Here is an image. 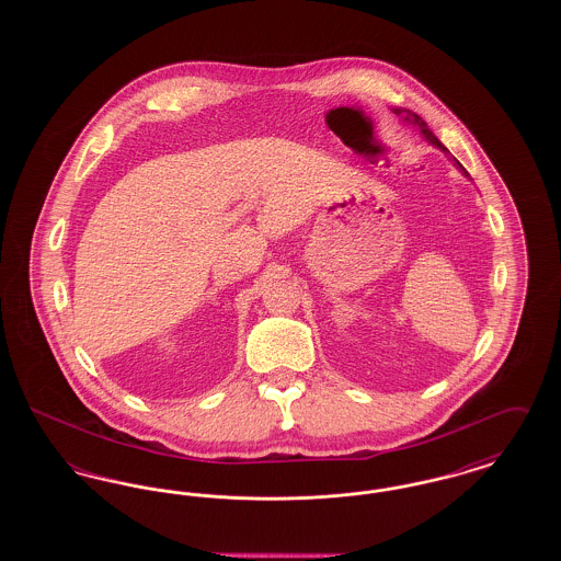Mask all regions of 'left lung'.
Instances as JSON below:
<instances>
[{"label":"left lung","mask_w":561,"mask_h":561,"mask_svg":"<svg viewBox=\"0 0 561 561\" xmlns=\"http://www.w3.org/2000/svg\"><path fill=\"white\" fill-rule=\"evenodd\" d=\"M393 113H396V115H400L401 119H403V122H405V124H410V126H414V128H416V130H419V133H421V136H423V138H425V140H427L428 145H433V147H435V149H439V151H444V153H446V156H450V151H448V149H446V147H444V145H442V142H439V138H437V136H435V134L431 133V130H428V126L427 124H425V119H423V117H421V115H416V113H412V111H410V108H393ZM453 161L454 163H456V168H458V170H462V174H465V176H469V174H467V172H465V168H462V165H460V163H458V161L454 160L453 158Z\"/></svg>","instance_id":"8db88e82"}]
</instances>
